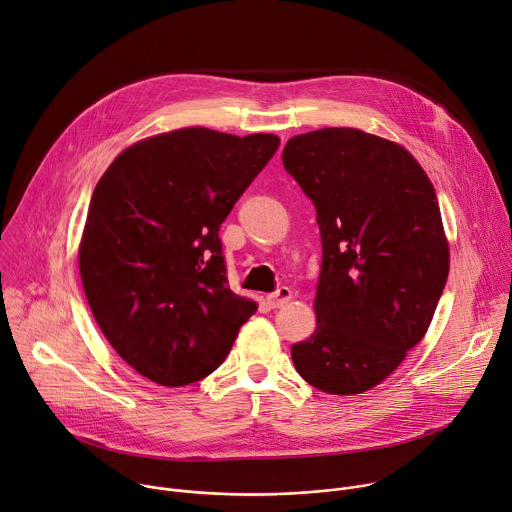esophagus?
<instances>
[{
  "label": "esophagus",
  "instance_id": "34e87169",
  "mask_svg": "<svg viewBox=\"0 0 512 512\" xmlns=\"http://www.w3.org/2000/svg\"><path fill=\"white\" fill-rule=\"evenodd\" d=\"M293 299V293L289 287H281L277 293H272L266 297V305L272 307V309H279V307H285L289 301Z\"/></svg>",
  "mask_w": 512,
  "mask_h": 512
}]
</instances>
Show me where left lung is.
Instances as JSON below:
<instances>
[{
	"mask_svg": "<svg viewBox=\"0 0 512 512\" xmlns=\"http://www.w3.org/2000/svg\"><path fill=\"white\" fill-rule=\"evenodd\" d=\"M283 166L322 235L318 326L291 359L309 385L355 396L396 371L435 316L449 277L437 192L406 147L350 127L289 139Z\"/></svg>",
	"mask_w": 512,
	"mask_h": 512,
	"instance_id": "left-lung-1",
	"label": "left lung"
}]
</instances>
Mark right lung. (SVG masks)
<instances>
[{"mask_svg":"<svg viewBox=\"0 0 512 512\" xmlns=\"http://www.w3.org/2000/svg\"><path fill=\"white\" fill-rule=\"evenodd\" d=\"M279 145L186 127L123 149L98 180L82 285L110 346L153 383L211 375L256 311L227 287L219 227Z\"/></svg>","mask_w":512,"mask_h":512,"instance_id":"obj_1","label":"right lung"}]
</instances>
